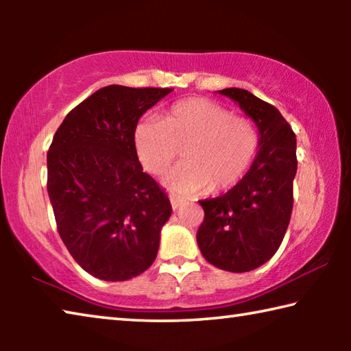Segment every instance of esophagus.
Segmentation results:
<instances>
[{
    "label": "esophagus",
    "instance_id": "34e87169",
    "mask_svg": "<svg viewBox=\"0 0 351 351\" xmlns=\"http://www.w3.org/2000/svg\"><path fill=\"white\" fill-rule=\"evenodd\" d=\"M170 201H171V206H173V209H178V207H180V206L182 204L184 199L180 198V197H176V195H171Z\"/></svg>",
    "mask_w": 351,
    "mask_h": 351
}]
</instances>
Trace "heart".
<instances>
[{
	"mask_svg": "<svg viewBox=\"0 0 351 351\" xmlns=\"http://www.w3.org/2000/svg\"><path fill=\"white\" fill-rule=\"evenodd\" d=\"M136 153L145 170L162 175L184 148L186 162L165 176L178 195L221 192L239 184L260 148L255 122L215 100L192 97L171 106L164 121L141 122L134 133Z\"/></svg>",
	"mask_w": 351,
	"mask_h": 351,
	"instance_id": "obj_1",
	"label": "heart"
}]
</instances>
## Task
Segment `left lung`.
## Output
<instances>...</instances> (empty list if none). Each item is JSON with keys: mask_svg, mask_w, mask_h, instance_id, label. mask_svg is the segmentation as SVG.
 Listing matches in <instances>:
<instances>
[{"mask_svg": "<svg viewBox=\"0 0 351 351\" xmlns=\"http://www.w3.org/2000/svg\"><path fill=\"white\" fill-rule=\"evenodd\" d=\"M257 123L258 154L245 178L221 197L199 201L204 221L197 241L210 265L246 272L266 263L280 247L293 212L297 171L295 134L274 105L240 88L219 91Z\"/></svg>", "mask_w": 351, "mask_h": 351, "instance_id": "left-lung-1", "label": "left lung"}]
</instances>
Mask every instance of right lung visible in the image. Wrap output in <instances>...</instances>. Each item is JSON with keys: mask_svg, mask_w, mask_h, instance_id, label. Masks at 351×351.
<instances>
[{"mask_svg": "<svg viewBox=\"0 0 351 351\" xmlns=\"http://www.w3.org/2000/svg\"><path fill=\"white\" fill-rule=\"evenodd\" d=\"M171 88H100L68 112L47 152V193L64 246L88 274L138 277L170 218L164 189L142 171L134 132Z\"/></svg>", "mask_w": 351, "mask_h": 351, "instance_id": "add662e5", "label": "right lung"}]
</instances>
